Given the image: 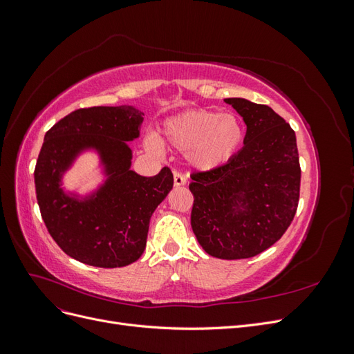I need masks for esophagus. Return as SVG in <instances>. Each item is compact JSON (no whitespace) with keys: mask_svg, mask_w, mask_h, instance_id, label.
I'll return each mask as SVG.
<instances>
[{"mask_svg":"<svg viewBox=\"0 0 354 354\" xmlns=\"http://www.w3.org/2000/svg\"><path fill=\"white\" fill-rule=\"evenodd\" d=\"M186 185V177L181 174V173H174V186L180 187V186H185Z\"/></svg>","mask_w":354,"mask_h":354,"instance_id":"34e87169","label":"esophagus"}]
</instances>
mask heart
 <instances>
[{
	"label": "heart",
	"instance_id": "b5f03b06",
	"mask_svg": "<svg viewBox=\"0 0 354 354\" xmlns=\"http://www.w3.org/2000/svg\"><path fill=\"white\" fill-rule=\"evenodd\" d=\"M245 130L233 113L209 109H190L168 118L162 125V142L180 152H186L189 164L201 171L226 165L239 152ZM147 147L158 151L153 138Z\"/></svg>",
	"mask_w": 354,
	"mask_h": 354
}]
</instances>
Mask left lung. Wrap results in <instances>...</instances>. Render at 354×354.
<instances>
[{
  "mask_svg": "<svg viewBox=\"0 0 354 354\" xmlns=\"http://www.w3.org/2000/svg\"><path fill=\"white\" fill-rule=\"evenodd\" d=\"M243 118V147L220 168L192 174L190 224L207 254L251 259L279 241L299 198L295 133L266 104L224 99Z\"/></svg>",
  "mask_w": 354,
  "mask_h": 354,
  "instance_id": "1",
  "label": "left lung"
}]
</instances>
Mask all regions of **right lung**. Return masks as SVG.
<instances>
[{
	"label": "right lung",
	"instance_id": "1",
	"mask_svg": "<svg viewBox=\"0 0 354 354\" xmlns=\"http://www.w3.org/2000/svg\"><path fill=\"white\" fill-rule=\"evenodd\" d=\"M143 116L134 106H94L46 133L34 173L41 217L60 248L84 264L115 269L140 259L152 214L173 189L168 167L153 177L131 169L128 142L140 136ZM87 150L100 155L104 183L85 197L65 192L62 176Z\"/></svg>",
	"mask_w": 354,
	"mask_h": 354
}]
</instances>
